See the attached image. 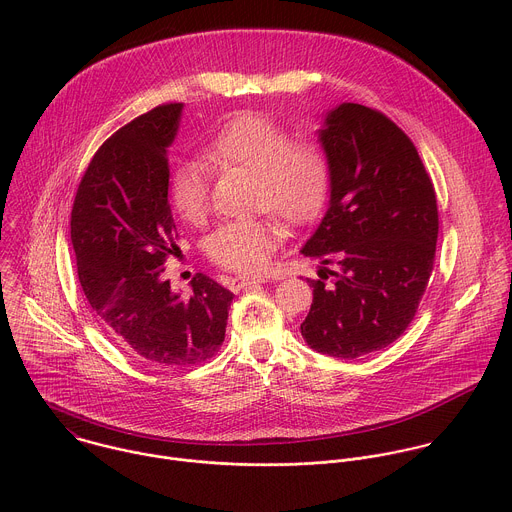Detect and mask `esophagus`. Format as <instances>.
Returning a JSON list of instances; mask_svg holds the SVG:
<instances>
[{
	"label": "esophagus",
	"mask_w": 512,
	"mask_h": 512,
	"mask_svg": "<svg viewBox=\"0 0 512 512\" xmlns=\"http://www.w3.org/2000/svg\"><path fill=\"white\" fill-rule=\"evenodd\" d=\"M259 283H267V279L265 277H235L231 281V287L235 291H241V289H249L253 285H259Z\"/></svg>",
	"instance_id": "obj_1"
}]
</instances>
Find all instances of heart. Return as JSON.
I'll list each match as a JSON object with an SVG mask.
<instances>
[{
	"label": "heart",
	"mask_w": 512,
	"mask_h": 512,
	"mask_svg": "<svg viewBox=\"0 0 512 512\" xmlns=\"http://www.w3.org/2000/svg\"><path fill=\"white\" fill-rule=\"evenodd\" d=\"M204 156L216 166H239L257 174L261 208L283 221L304 225L324 210L332 164L316 141H296L287 127L269 117L247 113L231 119L206 143ZM210 168L200 160H182L170 178V202L190 225L208 214ZM281 231L273 218L229 221L206 239L208 257L229 271L261 273L269 267Z\"/></svg>",
	"instance_id": "heart-1"
}]
</instances>
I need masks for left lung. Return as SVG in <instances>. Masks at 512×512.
<instances>
[{"label":"left lung","mask_w":512,"mask_h":512,"mask_svg":"<svg viewBox=\"0 0 512 512\" xmlns=\"http://www.w3.org/2000/svg\"><path fill=\"white\" fill-rule=\"evenodd\" d=\"M318 137L332 164L330 206L302 253L334 269L308 279L302 336L322 354L358 358L411 324L435 261L437 200L413 141L381 111L342 103Z\"/></svg>","instance_id":"obj_1"}]
</instances>
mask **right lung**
<instances>
[{"label":"right lung","instance_id":"1","mask_svg":"<svg viewBox=\"0 0 512 512\" xmlns=\"http://www.w3.org/2000/svg\"><path fill=\"white\" fill-rule=\"evenodd\" d=\"M182 103H166L115 131L85 170L70 241L91 308L117 344L158 369L192 367L225 340L233 291L204 273L180 296L164 279L178 233L168 202V148Z\"/></svg>","mask_w":512,"mask_h":512}]
</instances>
